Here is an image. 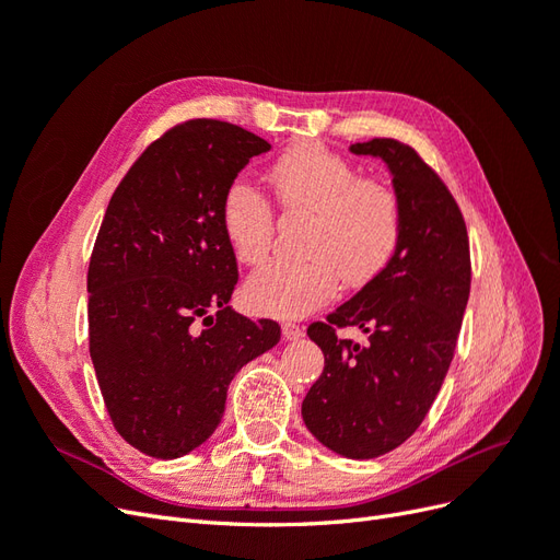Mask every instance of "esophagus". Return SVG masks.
Returning <instances> with one entry per match:
<instances>
[{"label": "esophagus", "instance_id": "1", "mask_svg": "<svg viewBox=\"0 0 560 560\" xmlns=\"http://www.w3.org/2000/svg\"><path fill=\"white\" fill-rule=\"evenodd\" d=\"M303 336V329L296 325V322H282V338L284 341H296V338Z\"/></svg>", "mask_w": 560, "mask_h": 560}]
</instances>
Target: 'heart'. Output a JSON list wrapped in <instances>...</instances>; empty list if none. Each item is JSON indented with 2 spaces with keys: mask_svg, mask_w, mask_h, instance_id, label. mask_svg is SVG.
<instances>
[{
  "mask_svg": "<svg viewBox=\"0 0 560 560\" xmlns=\"http://www.w3.org/2000/svg\"><path fill=\"white\" fill-rule=\"evenodd\" d=\"M268 182L284 212L308 214L303 249L311 257L270 261L245 284L252 311L303 317L325 306L343 284L362 290L397 257L404 206L395 186L362 177L346 156L315 142H299L268 167ZM224 238L241 264H261L276 235V210L245 179L226 186L219 206Z\"/></svg>",
  "mask_w": 560,
  "mask_h": 560,
  "instance_id": "obj_1",
  "label": "heart"
}]
</instances>
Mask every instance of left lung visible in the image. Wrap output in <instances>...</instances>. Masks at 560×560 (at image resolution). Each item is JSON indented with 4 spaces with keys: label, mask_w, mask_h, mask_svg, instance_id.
Returning <instances> with one entry per match:
<instances>
[{
    "label": "left lung",
    "mask_w": 560,
    "mask_h": 560,
    "mask_svg": "<svg viewBox=\"0 0 560 560\" xmlns=\"http://www.w3.org/2000/svg\"><path fill=\"white\" fill-rule=\"evenodd\" d=\"M350 151L381 156L393 171L404 235L374 282L308 327L325 369L301 416L327 448L369 460L401 446L430 413L460 334L471 259L460 208L411 144L376 138ZM346 326L364 328L370 346L338 337Z\"/></svg>",
    "instance_id": "left-lung-1"
}]
</instances>
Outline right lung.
Instances as JSON below:
<instances>
[{"label": "right lung", "mask_w": 560, "mask_h": 560, "mask_svg": "<svg viewBox=\"0 0 560 560\" xmlns=\"http://www.w3.org/2000/svg\"><path fill=\"white\" fill-rule=\"evenodd\" d=\"M268 149L217 118L167 128L130 165L100 224L89 264L91 360L112 425L151 457L171 460L206 442L233 376L280 341L278 322L226 306L238 261L219 222L226 186Z\"/></svg>", "instance_id": "1"}]
</instances>
